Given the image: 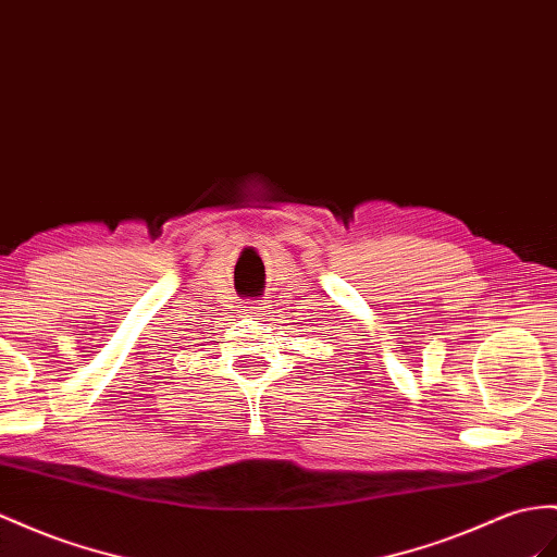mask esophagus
Returning a JSON list of instances; mask_svg holds the SVG:
<instances>
[{
	"instance_id": "obj_1",
	"label": "esophagus",
	"mask_w": 557,
	"mask_h": 557,
	"mask_svg": "<svg viewBox=\"0 0 557 557\" xmlns=\"http://www.w3.org/2000/svg\"><path fill=\"white\" fill-rule=\"evenodd\" d=\"M242 312H245V315H249V318H261L263 312H265V306L251 301L249 306H245V310H242Z\"/></svg>"
}]
</instances>
